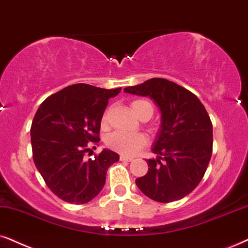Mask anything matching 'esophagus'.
<instances>
[{
	"label": "esophagus",
	"mask_w": 248,
	"mask_h": 248,
	"mask_svg": "<svg viewBox=\"0 0 248 248\" xmlns=\"http://www.w3.org/2000/svg\"><path fill=\"white\" fill-rule=\"evenodd\" d=\"M120 160L121 161H133L134 158H133V156H127V155H120Z\"/></svg>",
	"instance_id": "esophagus-1"
}]
</instances>
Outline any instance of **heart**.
<instances>
[{
	"label": "heart",
	"instance_id": "heart-1",
	"mask_svg": "<svg viewBox=\"0 0 248 248\" xmlns=\"http://www.w3.org/2000/svg\"><path fill=\"white\" fill-rule=\"evenodd\" d=\"M130 108L140 120H147L152 117L153 106L145 99H134L130 103ZM108 108L105 109L101 118V127L106 129L108 127ZM152 129V128H150ZM146 144V139L142 134H128V133H113L106 139V145L115 152L124 155H134Z\"/></svg>",
	"mask_w": 248,
	"mask_h": 248
}]
</instances>
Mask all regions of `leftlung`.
Returning <instances> with one entry per match:
<instances>
[{"label": "left lung", "mask_w": 248, "mask_h": 248, "mask_svg": "<svg viewBox=\"0 0 248 248\" xmlns=\"http://www.w3.org/2000/svg\"><path fill=\"white\" fill-rule=\"evenodd\" d=\"M124 93L149 96L161 111V130L149 159V170L136 180L139 189L159 202L180 200L196 189L213 152V124L198 97L173 81L153 78Z\"/></svg>", "instance_id": "8db88e82"}]
</instances>
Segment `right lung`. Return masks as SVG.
Returning <instances> with one entry per match:
<instances>
[{
    "instance_id": "1",
    "label": "right lung",
    "mask_w": 248,
    "mask_h": 248,
    "mask_svg": "<svg viewBox=\"0 0 248 248\" xmlns=\"http://www.w3.org/2000/svg\"><path fill=\"white\" fill-rule=\"evenodd\" d=\"M120 90L72 84L37 108L31 127L34 164L46 186L64 202L81 205L95 198L108 167L119 160L118 153L106 149L93 158L84 155L99 142L102 114Z\"/></svg>"
}]
</instances>
